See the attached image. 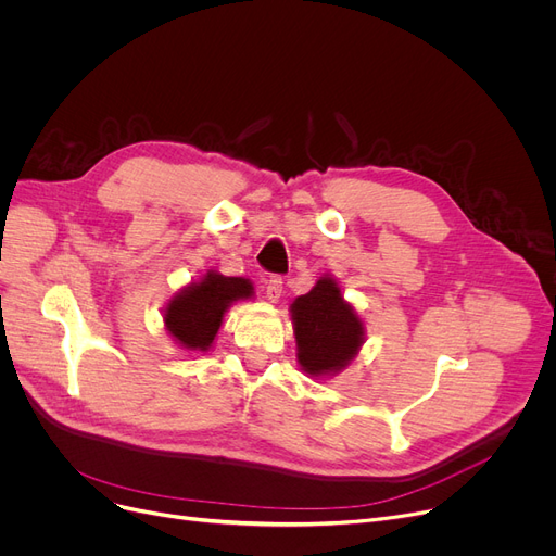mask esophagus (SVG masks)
Here are the masks:
<instances>
[{
	"instance_id": "obj_1",
	"label": "esophagus",
	"mask_w": 556,
	"mask_h": 556,
	"mask_svg": "<svg viewBox=\"0 0 556 556\" xmlns=\"http://www.w3.org/2000/svg\"><path fill=\"white\" fill-rule=\"evenodd\" d=\"M281 293H283V279L281 277H270L266 281V298L275 304L281 300Z\"/></svg>"
}]
</instances>
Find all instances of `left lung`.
I'll list each match as a JSON object with an SVG mask.
<instances>
[{"mask_svg": "<svg viewBox=\"0 0 556 556\" xmlns=\"http://www.w3.org/2000/svg\"><path fill=\"white\" fill-rule=\"evenodd\" d=\"M298 365L311 378H329L352 365L365 344V323L342 298L333 275H323L290 304Z\"/></svg>", "mask_w": 556, "mask_h": 556, "instance_id": "8db88e82", "label": "left lung"}]
</instances>
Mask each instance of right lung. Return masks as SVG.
Listing matches in <instances>:
<instances>
[{"instance_id": "obj_1", "label": "right lung", "mask_w": 556, "mask_h": 556, "mask_svg": "<svg viewBox=\"0 0 556 556\" xmlns=\"http://www.w3.org/2000/svg\"><path fill=\"white\" fill-rule=\"evenodd\" d=\"M254 298V283L245 277H225L207 270L198 281L182 286L164 306V329L189 354L210 352L227 308Z\"/></svg>"}]
</instances>
